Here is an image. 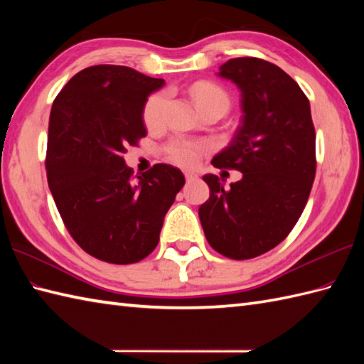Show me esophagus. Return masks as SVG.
<instances>
[{
    "label": "esophagus",
    "instance_id": "esophagus-1",
    "mask_svg": "<svg viewBox=\"0 0 364 364\" xmlns=\"http://www.w3.org/2000/svg\"><path fill=\"white\" fill-rule=\"evenodd\" d=\"M184 176H186L188 181L198 180V175L196 172H192V170H186V172H184Z\"/></svg>",
    "mask_w": 364,
    "mask_h": 364
}]
</instances>
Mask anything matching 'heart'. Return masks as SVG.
Returning a JSON list of instances; mask_svg holds the SVG:
<instances>
[{
	"instance_id": "1",
	"label": "heart",
	"mask_w": 364,
	"mask_h": 364,
	"mask_svg": "<svg viewBox=\"0 0 364 364\" xmlns=\"http://www.w3.org/2000/svg\"><path fill=\"white\" fill-rule=\"evenodd\" d=\"M191 95L194 98L198 109H205L208 106H223L228 109L230 106V97L218 84L211 81H198L191 89ZM168 105V94L167 92H156L153 94L144 106V122L150 129H158L166 122V111ZM210 150V145L206 142H194V141H184V139H175V141L168 142L166 146V153L170 161L175 164H180L184 167L197 164L200 156Z\"/></svg>"
}]
</instances>
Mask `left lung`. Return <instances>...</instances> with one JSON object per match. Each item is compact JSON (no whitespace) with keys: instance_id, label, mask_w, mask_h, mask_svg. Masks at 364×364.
Masks as SVG:
<instances>
[{"instance_id":"8db88e82","label":"left lung","mask_w":364,"mask_h":364,"mask_svg":"<svg viewBox=\"0 0 364 364\" xmlns=\"http://www.w3.org/2000/svg\"><path fill=\"white\" fill-rule=\"evenodd\" d=\"M218 75L241 90L242 119L211 164L242 178L225 189L219 176L205 175L210 198L198 218L215 252L250 259L280 244L304 213L316 175V133L310 102L280 67L236 58Z\"/></svg>"}]
</instances>
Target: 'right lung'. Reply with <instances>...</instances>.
<instances>
[{"label":"right lung","mask_w":364,"mask_h":364,"mask_svg":"<svg viewBox=\"0 0 364 364\" xmlns=\"http://www.w3.org/2000/svg\"><path fill=\"white\" fill-rule=\"evenodd\" d=\"M164 84L129 67L94 65L51 107L45 166L54 203L76 244L111 264L149 257L184 186L173 166L154 164L134 178L123 159L146 136L144 106Z\"/></svg>","instance_id":"right-lung-1"}]
</instances>
